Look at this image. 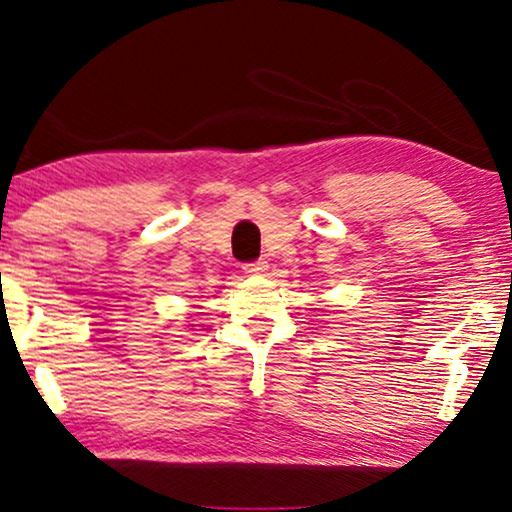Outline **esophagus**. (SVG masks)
I'll use <instances>...</instances> for the list:
<instances>
[{
  "instance_id": "1",
  "label": "esophagus",
  "mask_w": 512,
  "mask_h": 512,
  "mask_svg": "<svg viewBox=\"0 0 512 512\" xmlns=\"http://www.w3.org/2000/svg\"><path fill=\"white\" fill-rule=\"evenodd\" d=\"M265 270H268V261L265 258H258L254 263H244V272L247 275H263Z\"/></svg>"
}]
</instances>
